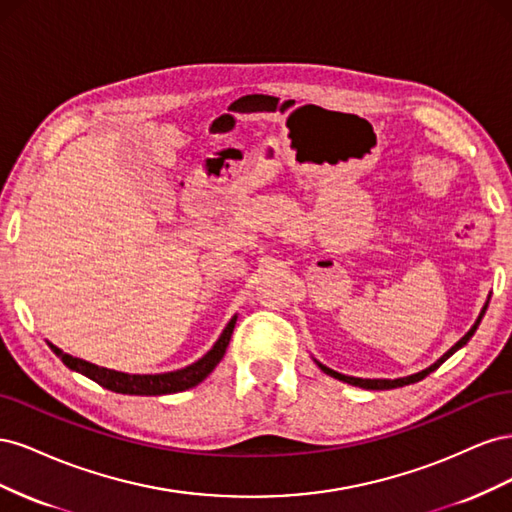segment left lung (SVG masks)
<instances>
[{
  "instance_id": "1",
  "label": "left lung",
  "mask_w": 512,
  "mask_h": 512,
  "mask_svg": "<svg viewBox=\"0 0 512 512\" xmlns=\"http://www.w3.org/2000/svg\"><path fill=\"white\" fill-rule=\"evenodd\" d=\"M487 305H489V297H487V303L483 305V309H480V314H478L476 322L472 324V329H470L466 335H463L451 350H446L436 363H431L429 367H425V369H421V371H416V374L404 376V378H395V380H389V378H354V376L339 374V371H335V369H331V367H327V365H322V363H320V361H316V359H314V361H316V365H318V367H320L327 376H331V378H335V380H342V382L352 384V386H359V389H367V391H389V389H399V386L414 384V382H418V380L427 378V376L431 374V371H436V369H438V367L448 359V356H453L459 348L466 346V344L470 342V339H472V335L476 333L480 320H483V316H485V312H487Z\"/></svg>"
}]
</instances>
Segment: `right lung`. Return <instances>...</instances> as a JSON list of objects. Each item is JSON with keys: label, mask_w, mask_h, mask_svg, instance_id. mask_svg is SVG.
Masks as SVG:
<instances>
[{"label": "right lung", "mask_w": 512, "mask_h": 512, "mask_svg": "<svg viewBox=\"0 0 512 512\" xmlns=\"http://www.w3.org/2000/svg\"><path fill=\"white\" fill-rule=\"evenodd\" d=\"M235 324H237V314L230 318L226 329L218 337V342L213 344V348L203 356V359H198L196 363L183 367V369H177V371H166V374H123V371L98 367L89 361L76 359V356L66 354L64 350L53 346V344H49V346L59 356V359L64 361L66 367H70L72 371H79V374L98 382L108 391H115L121 395H170V393H181V391L192 389V386L203 382L211 374V371L218 367V363L224 359V354H226Z\"/></svg>", "instance_id": "right-lung-1"}]
</instances>
